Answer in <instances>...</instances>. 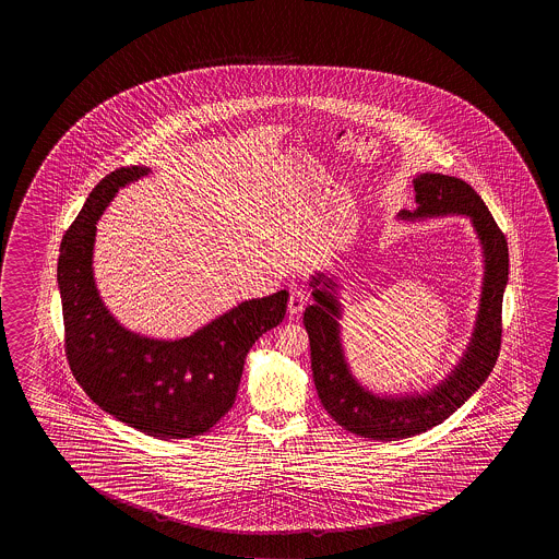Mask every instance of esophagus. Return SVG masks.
Returning <instances> with one entry per match:
<instances>
[{
	"mask_svg": "<svg viewBox=\"0 0 559 559\" xmlns=\"http://www.w3.org/2000/svg\"><path fill=\"white\" fill-rule=\"evenodd\" d=\"M306 300H308V298H306V294H304L302 290H293L290 298H288V310H290V313L298 316V313L304 310Z\"/></svg>",
	"mask_w": 559,
	"mask_h": 559,
	"instance_id": "1",
	"label": "esophagus"
}]
</instances>
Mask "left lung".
<instances>
[{
    "label": "left lung",
    "mask_w": 559,
    "mask_h": 559,
    "mask_svg": "<svg viewBox=\"0 0 559 559\" xmlns=\"http://www.w3.org/2000/svg\"><path fill=\"white\" fill-rule=\"evenodd\" d=\"M415 211H402V221H427L449 214L467 216L484 253V283L476 325L464 355L439 384L423 394H376L350 372L343 338L335 276H310L313 304L304 311L310 337L313 382L325 412L353 435L372 440L409 439L449 419L476 394L491 374L501 347V310L509 281V248L481 197L466 181L442 174L413 179Z\"/></svg>",
    "instance_id": "1"
}]
</instances>
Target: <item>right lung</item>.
Returning a JSON list of instances; mask_svg holds the SVG:
<instances>
[{"label": "right lung", "mask_w": 559, "mask_h": 559, "mask_svg": "<svg viewBox=\"0 0 559 559\" xmlns=\"http://www.w3.org/2000/svg\"><path fill=\"white\" fill-rule=\"evenodd\" d=\"M150 171L132 165L107 175L66 231L58 259L66 355L78 384L103 412L156 439H191L231 409L249 348L284 320L288 293L238 304L189 337L127 330L95 284V224L119 189Z\"/></svg>", "instance_id": "right-lung-1"}]
</instances>
